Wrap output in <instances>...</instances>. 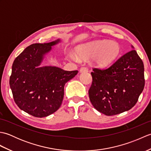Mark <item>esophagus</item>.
I'll list each match as a JSON object with an SVG mask.
<instances>
[{
	"mask_svg": "<svg viewBox=\"0 0 151 151\" xmlns=\"http://www.w3.org/2000/svg\"><path fill=\"white\" fill-rule=\"evenodd\" d=\"M88 69L86 67H82L80 69V73H85V72H88Z\"/></svg>",
	"mask_w": 151,
	"mask_h": 151,
	"instance_id": "esophagus-1",
	"label": "esophagus"
}]
</instances>
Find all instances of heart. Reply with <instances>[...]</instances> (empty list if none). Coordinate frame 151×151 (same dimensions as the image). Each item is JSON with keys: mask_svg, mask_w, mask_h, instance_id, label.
<instances>
[{"mask_svg": "<svg viewBox=\"0 0 151 151\" xmlns=\"http://www.w3.org/2000/svg\"><path fill=\"white\" fill-rule=\"evenodd\" d=\"M76 52L80 58H91V63L94 66L104 67L113 62L118 57L120 46L114 41L97 40L81 45L76 47ZM69 58L75 62L78 61V58L74 54H70Z\"/></svg>", "mask_w": 151, "mask_h": 151, "instance_id": "1", "label": "heart"}]
</instances>
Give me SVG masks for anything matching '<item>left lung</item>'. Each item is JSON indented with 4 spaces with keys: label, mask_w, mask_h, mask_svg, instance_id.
<instances>
[{
    "label": "left lung",
    "mask_w": 151,
    "mask_h": 151,
    "mask_svg": "<svg viewBox=\"0 0 151 151\" xmlns=\"http://www.w3.org/2000/svg\"><path fill=\"white\" fill-rule=\"evenodd\" d=\"M120 57L105 69H93L89 97L96 110L114 115L130 110L138 100L144 86V65L134 50Z\"/></svg>",
    "instance_id": "1"
}]
</instances>
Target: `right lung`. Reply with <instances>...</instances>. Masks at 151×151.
<instances>
[{
	"instance_id": "1",
	"label": "right lung",
	"mask_w": 151,
	"mask_h": 151,
	"mask_svg": "<svg viewBox=\"0 0 151 151\" xmlns=\"http://www.w3.org/2000/svg\"><path fill=\"white\" fill-rule=\"evenodd\" d=\"M60 41L31 45L13 63L9 86L14 101L21 110L34 117H47L58 110L64 86L78 73L55 66H41L52 47Z\"/></svg>"
}]
</instances>
